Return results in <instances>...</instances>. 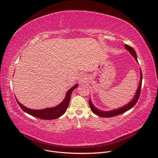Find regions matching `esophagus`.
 <instances>
[{"mask_svg":"<svg viewBox=\"0 0 158 158\" xmlns=\"http://www.w3.org/2000/svg\"><path fill=\"white\" fill-rule=\"evenodd\" d=\"M86 80H87V77L85 75H83V76H81L79 77L78 81L80 84H82V83L86 82Z\"/></svg>","mask_w":158,"mask_h":158,"instance_id":"obj_1","label":"esophagus"}]
</instances>
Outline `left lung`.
Returning <instances> with one entry per match:
<instances>
[{
	"label": "left lung",
	"instance_id": "obj_1",
	"mask_svg": "<svg viewBox=\"0 0 158 158\" xmlns=\"http://www.w3.org/2000/svg\"><path fill=\"white\" fill-rule=\"evenodd\" d=\"M124 47H125L126 49H127L130 52L131 55L135 58V60L138 62L137 56H136V53L135 51L134 50V49L132 47H131L127 44H125ZM142 82V70H140V81L139 83V86L138 87V89H137V90H136L135 95L134 96L133 100L129 103L126 105V106H123V107L119 108L118 109H115L113 110H110V111H102L94 107L91 101V99H89V106H90L91 111L94 114H95L96 115H98V116H100L102 118H112V117L115 116V115H118L119 114H121L124 113V112L128 111V110L131 109L133 107L135 106V105L136 103V102H137V101L139 98L140 92H141Z\"/></svg>",
	"mask_w": 158,
	"mask_h": 158
}]
</instances>
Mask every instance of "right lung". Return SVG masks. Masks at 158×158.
Here are the masks:
<instances>
[{
    "label": "right lung",
    "mask_w": 158,
    "mask_h": 158,
    "mask_svg": "<svg viewBox=\"0 0 158 158\" xmlns=\"http://www.w3.org/2000/svg\"><path fill=\"white\" fill-rule=\"evenodd\" d=\"M77 86H78V85H76L75 86H73L72 88H71L70 89H69V91L67 92L65 98H64V100H63V102L60 103L58 106L52 108H48V109H41V110L30 109L25 107L22 104H21L18 101L17 99H16V101L19 107L22 108V109L24 112H25L26 113L31 115H32L34 117H35L41 119H46V120L55 119L61 116V115L65 112L70 102L72 92Z\"/></svg>",
    "instance_id": "right-lung-1"
}]
</instances>
